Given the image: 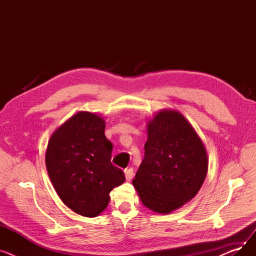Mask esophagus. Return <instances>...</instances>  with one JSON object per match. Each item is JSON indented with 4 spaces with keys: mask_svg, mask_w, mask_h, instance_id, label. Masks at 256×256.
<instances>
[{
    "mask_svg": "<svg viewBox=\"0 0 256 256\" xmlns=\"http://www.w3.org/2000/svg\"><path fill=\"white\" fill-rule=\"evenodd\" d=\"M124 174H126V180H130L134 176V170L132 168H128V169H126L124 170Z\"/></svg>",
    "mask_w": 256,
    "mask_h": 256,
    "instance_id": "esophagus-1",
    "label": "esophagus"
}]
</instances>
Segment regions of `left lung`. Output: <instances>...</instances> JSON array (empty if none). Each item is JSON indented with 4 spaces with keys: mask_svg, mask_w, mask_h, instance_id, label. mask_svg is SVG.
<instances>
[{
    "mask_svg": "<svg viewBox=\"0 0 256 256\" xmlns=\"http://www.w3.org/2000/svg\"><path fill=\"white\" fill-rule=\"evenodd\" d=\"M142 163L132 180L142 204L169 214L190 201L208 173V154L193 126L176 110H162L147 124Z\"/></svg>",
    "mask_w": 256,
    "mask_h": 256,
    "instance_id": "8db88e82",
    "label": "left lung"
}]
</instances>
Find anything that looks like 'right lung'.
<instances>
[{
    "mask_svg": "<svg viewBox=\"0 0 256 256\" xmlns=\"http://www.w3.org/2000/svg\"><path fill=\"white\" fill-rule=\"evenodd\" d=\"M102 117L78 112L50 138L46 165L63 204L84 217H96L106 208L110 192L126 180L111 163L112 143L104 136Z\"/></svg>",
    "mask_w": 256,
    "mask_h": 256,
    "instance_id": "add662e5",
    "label": "right lung"
}]
</instances>
